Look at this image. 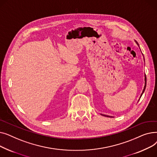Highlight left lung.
Returning a JSON list of instances; mask_svg holds the SVG:
<instances>
[{"label": "left lung", "mask_w": 157, "mask_h": 157, "mask_svg": "<svg viewBox=\"0 0 157 157\" xmlns=\"http://www.w3.org/2000/svg\"><path fill=\"white\" fill-rule=\"evenodd\" d=\"M135 42L136 43V44L138 45V46H139V44H138V43L137 42L136 40H135ZM144 81H145V83H144V89H143V92H142V94H141V96H140V98H139V100H138V102L139 101V100H140V98H141V96L143 95V93H144V90H145V88H146V74H144ZM101 115H102V116H104V117H111V116H108V115H105V114H101Z\"/></svg>", "instance_id": "1"}]
</instances>
